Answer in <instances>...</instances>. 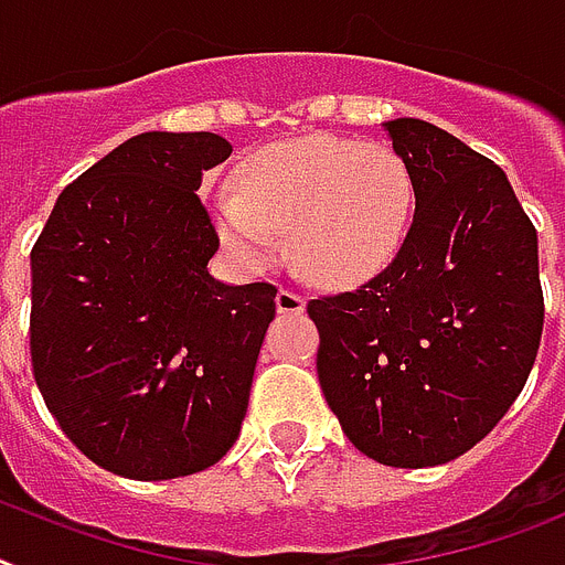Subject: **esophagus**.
I'll use <instances>...</instances> for the list:
<instances>
[{
  "instance_id": "1",
  "label": "esophagus",
  "mask_w": 565,
  "mask_h": 565,
  "mask_svg": "<svg viewBox=\"0 0 565 565\" xmlns=\"http://www.w3.org/2000/svg\"><path fill=\"white\" fill-rule=\"evenodd\" d=\"M277 311L279 315H302L306 311V300L297 291L279 288L277 291Z\"/></svg>"
}]
</instances>
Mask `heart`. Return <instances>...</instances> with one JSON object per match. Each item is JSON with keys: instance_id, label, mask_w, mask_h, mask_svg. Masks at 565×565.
Returning <instances> with one entry per match:
<instances>
[{"instance_id": "heart-1", "label": "heart", "mask_w": 565, "mask_h": 565, "mask_svg": "<svg viewBox=\"0 0 565 565\" xmlns=\"http://www.w3.org/2000/svg\"><path fill=\"white\" fill-rule=\"evenodd\" d=\"M416 184L386 147L309 135L259 149L239 170V188L210 195V216L242 268H263L288 227L302 274L352 286L393 263L407 236Z\"/></svg>"}]
</instances>
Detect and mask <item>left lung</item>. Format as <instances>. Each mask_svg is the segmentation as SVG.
<instances>
[{
	"mask_svg": "<svg viewBox=\"0 0 565 565\" xmlns=\"http://www.w3.org/2000/svg\"><path fill=\"white\" fill-rule=\"evenodd\" d=\"M384 132L413 175L416 216L377 277L309 302L317 377L361 454L433 468L523 393L543 334L537 231L491 158L418 118Z\"/></svg>",
	"mask_w": 565,
	"mask_h": 565,
	"instance_id": "8db88e82",
	"label": "left lung"
}]
</instances>
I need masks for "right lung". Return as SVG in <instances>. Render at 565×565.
<instances>
[{"mask_svg":"<svg viewBox=\"0 0 565 565\" xmlns=\"http://www.w3.org/2000/svg\"><path fill=\"white\" fill-rule=\"evenodd\" d=\"M233 152L213 132H141L60 193L31 250V363L88 459L161 482L239 439L277 288L210 277L195 190Z\"/></svg>","mask_w":565,"mask_h":565,"instance_id":"obj_1","label":"right lung"}]
</instances>
